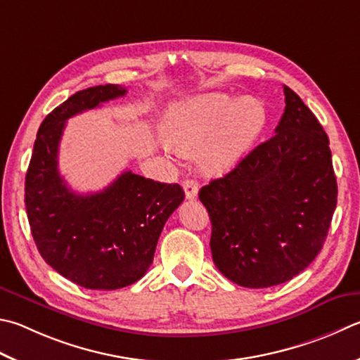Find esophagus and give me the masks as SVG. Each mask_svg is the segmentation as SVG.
Listing matches in <instances>:
<instances>
[{"label": "esophagus", "instance_id": "1", "mask_svg": "<svg viewBox=\"0 0 360 360\" xmlns=\"http://www.w3.org/2000/svg\"><path fill=\"white\" fill-rule=\"evenodd\" d=\"M182 188H184L186 198H187V200L197 198V195H198V184H197V182H195L193 179H186L184 182H182Z\"/></svg>", "mask_w": 360, "mask_h": 360}]
</instances>
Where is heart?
<instances>
[{
    "mask_svg": "<svg viewBox=\"0 0 360 360\" xmlns=\"http://www.w3.org/2000/svg\"><path fill=\"white\" fill-rule=\"evenodd\" d=\"M264 124L266 108L257 97L206 93L173 103L163 130L169 151L193 154L200 149L201 168L220 174L244 158Z\"/></svg>",
    "mask_w": 360,
    "mask_h": 360,
    "instance_id": "obj_1",
    "label": "heart"
}]
</instances>
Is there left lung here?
<instances>
[{"label":"left lung","instance_id":"obj_1","mask_svg":"<svg viewBox=\"0 0 360 360\" xmlns=\"http://www.w3.org/2000/svg\"><path fill=\"white\" fill-rule=\"evenodd\" d=\"M283 93L276 134L200 191L212 224L214 264L245 288L302 272L323 248L337 206L328 135L292 89Z\"/></svg>","mask_w":360,"mask_h":360}]
</instances>
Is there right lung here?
Wrapping results in <instances>:
<instances>
[{"mask_svg":"<svg viewBox=\"0 0 360 360\" xmlns=\"http://www.w3.org/2000/svg\"><path fill=\"white\" fill-rule=\"evenodd\" d=\"M127 93L99 84L70 96L49 113L25 179L31 234L45 263L88 290H117L145 276L163 225L182 201L178 184L124 172L97 193L72 192L58 172V149L69 117Z\"/></svg>","mask_w":360,"mask_h":360,"instance_id":"obj_1","label":"right lung"}]
</instances>
